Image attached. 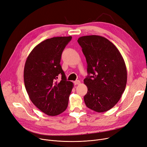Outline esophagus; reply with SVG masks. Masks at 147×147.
<instances>
[{"instance_id":"esophagus-1","label":"esophagus","mask_w":147,"mask_h":147,"mask_svg":"<svg viewBox=\"0 0 147 147\" xmlns=\"http://www.w3.org/2000/svg\"><path fill=\"white\" fill-rule=\"evenodd\" d=\"M81 84V82H80V81H79V80H77V81H76L74 82V84H75V85H79V84Z\"/></svg>"}]
</instances>
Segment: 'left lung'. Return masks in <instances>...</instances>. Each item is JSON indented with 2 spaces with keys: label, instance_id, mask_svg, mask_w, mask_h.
Returning a JSON list of instances; mask_svg holds the SVG:
<instances>
[{
  "label": "left lung",
  "instance_id": "8db88e82",
  "mask_svg": "<svg viewBox=\"0 0 147 147\" xmlns=\"http://www.w3.org/2000/svg\"><path fill=\"white\" fill-rule=\"evenodd\" d=\"M78 42L87 63L88 75L84 80L88 88L84 97L85 105L99 113L107 111L117 104L125 90L127 71L124 59L105 37L86 36L80 37Z\"/></svg>",
  "mask_w": 147,
  "mask_h": 147
}]
</instances>
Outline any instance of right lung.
<instances>
[{"label":"right lung","mask_w":147,"mask_h":147,"mask_svg":"<svg viewBox=\"0 0 147 147\" xmlns=\"http://www.w3.org/2000/svg\"><path fill=\"white\" fill-rule=\"evenodd\" d=\"M71 39V36L47 39L34 47L26 60L25 89L33 104L49 116L59 115L66 109L74 87L60 64L63 51ZM59 74L62 78L57 82Z\"/></svg>","instance_id":"obj_1"}]
</instances>
